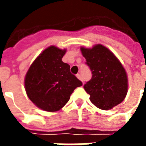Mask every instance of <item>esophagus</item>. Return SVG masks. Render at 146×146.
Returning a JSON list of instances; mask_svg holds the SVG:
<instances>
[{
    "instance_id": "esophagus-1",
    "label": "esophagus",
    "mask_w": 146,
    "mask_h": 146,
    "mask_svg": "<svg viewBox=\"0 0 146 146\" xmlns=\"http://www.w3.org/2000/svg\"><path fill=\"white\" fill-rule=\"evenodd\" d=\"M76 76H77V78H78V79H79L80 80H81V81H82V82H83L82 77H81V76H80V74H79V73H78V74L76 75Z\"/></svg>"
}]
</instances>
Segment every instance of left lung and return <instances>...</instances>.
<instances>
[{"mask_svg": "<svg viewBox=\"0 0 146 146\" xmlns=\"http://www.w3.org/2000/svg\"><path fill=\"white\" fill-rule=\"evenodd\" d=\"M80 51L92 73V79L84 86L91 102L103 110L121 103L127 93L128 80L118 58L102 44L92 48L81 47Z\"/></svg>", "mask_w": 146, "mask_h": 146, "instance_id": "obj_1", "label": "left lung"}]
</instances>
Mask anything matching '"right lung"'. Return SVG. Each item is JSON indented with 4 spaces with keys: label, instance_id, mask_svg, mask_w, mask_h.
Returning <instances> with one entry per match:
<instances>
[{
    "label": "right lung",
    "instance_id": "obj_1",
    "mask_svg": "<svg viewBox=\"0 0 146 146\" xmlns=\"http://www.w3.org/2000/svg\"><path fill=\"white\" fill-rule=\"evenodd\" d=\"M66 49L50 46L39 54L25 76V89L33 103L47 112L61 110L82 82L70 73L62 58Z\"/></svg>",
    "mask_w": 146,
    "mask_h": 146
}]
</instances>
